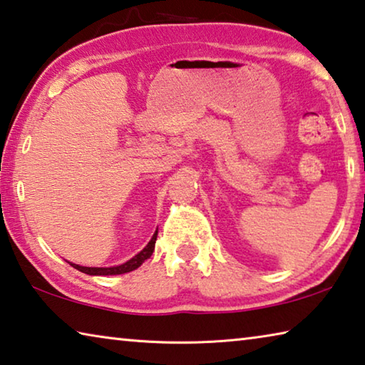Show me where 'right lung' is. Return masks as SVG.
Wrapping results in <instances>:
<instances>
[{
  "label": "right lung",
  "instance_id": "1",
  "mask_svg": "<svg viewBox=\"0 0 365 365\" xmlns=\"http://www.w3.org/2000/svg\"><path fill=\"white\" fill-rule=\"evenodd\" d=\"M158 238V230L153 235L151 242L148 243L143 251H140L137 256H133L130 261H127L125 264L115 265V267H83V265H77V264H71L72 267H76L77 270L83 272V274L88 275H119V274H127V272H132L135 269H138L141 264H143L148 257H151L153 251H154V243H156Z\"/></svg>",
  "mask_w": 365,
  "mask_h": 365
}]
</instances>
